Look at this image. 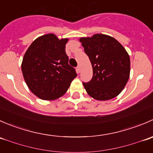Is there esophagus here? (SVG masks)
Returning a JSON list of instances; mask_svg holds the SVG:
<instances>
[{
  "label": "esophagus",
  "instance_id": "1",
  "mask_svg": "<svg viewBox=\"0 0 153 153\" xmlns=\"http://www.w3.org/2000/svg\"><path fill=\"white\" fill-rule=\"evenodd\" d=\"M76 70H77V72H78V73H80V72H81V67H80V66H78V67H77Z\"/></svg>",
  "mask_w": 153,
  "mask_h": 153
}]
</instances>
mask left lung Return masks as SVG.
Segmentation results:
<instances>
[{
    "instance_id": "1",
    "label": "left lung",
    "mask_w": 153,
    "mask_h": 153,
    "mask_svg": "<svg viewBox=\"0 0 153 153\" xmlns=\"http://www.w3.org/2000/svg\"><path fill=\"white\" fill-rule=\"evenodd\" d=\"M93 70L89 82L83 83L89 96L107 101L118 96L129 78L130 59L124 47L112 37L95 34L79 39Z\"/></svg>"
}]
</instances>
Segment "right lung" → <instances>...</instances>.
<instances>
[{
  "label": "right lung",
  "instance_id": "1",
  "mask_svg": "<svg viewBox=\"0 0 153 153\" xmlns=\"http://www.w3.org/2000/svg\"><path fill=\"white\" fill-rule=\"evenodd\" d=\"M68 38L52 33L38 37L24 54L21 70L31 92L42 100L63 96L77 73L68 64L65 46Z\"/></svg>",
  "mask_w": 153,
  "mask_h": 153
}]
</instances>
